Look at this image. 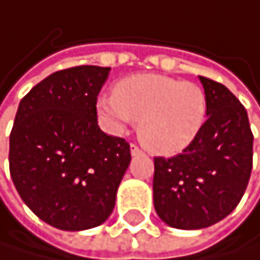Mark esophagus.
Segmentation results:
<instances>
[{
  "mask_svg": "<svg viewBox=\"0 0 260 260\" xmlns=\"http://www.w3.org/2000/svg\"><path fill=\"white\" fill-rule=\"evenodd\" d=\"M130 150H132V155H133V156H136V155H141V153H142V150H141L136 144H132V146H130Z\"/></svg>",
  "mask_w": 260,
  "mask_h": 260,
  "instance_id": "esophagus-1",
  "label": "esophagus"
}]
</instances>
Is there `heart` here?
Wrapping results in <instances>:
<instances>
[{
  "label": "heart",
  "instance_id": "obj_1",
  "mask_svg": "<svg viewBox=\"0 0 260 260\" xmlns=\"http://www.w3.org/2000/svg\"><path fill=\"white\" fill-rule=\"evenodd\" d=\"M111 132L138 121V136L150 152L175 155L197 139L208 118V96L193 82L162 74H136L119 80L113 96L98 101Z\"/></svg>",
  "mask_w": 260,
  "mask_h": 260
}]
</instances>
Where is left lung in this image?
<instances>
[{
  "mask_svg": "<svg viewBox=\"0 0 260 260\" xmlns=\"http://www.w3.org/2000/svg\"><path fill=\"white\" fill-rule=\"evenodd\" d=\"M208 119L192 144L172 158L155 156L153 205L178 230L211 226L231 214L253 169V132L245 107L230 89L200 76Z\"/></svg>",
  "mask_w": 260,
  "mask_h": 260,
  "instance_id": "1",
  "label": "left lung"
}]
</instances>
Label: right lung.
Masks as SVG:
<instances>
[{"mask_svg": "<svg viewBox=\"0 0 260 260\" xmlns=\"http://www.w3.org/2000/svg\"><path fill=\"white\" fill-rule=\"evenodd\" d=\"M108 73L83 64L48 76L21 99L10 132L9 169L20 197L63 231L105 222L132 159L128 142L98 125Z\"/></svg>", "mask_w": 260, "mask_h": 260, "instance_id": "obj_1", "label": "right lung"}]
</instances>
